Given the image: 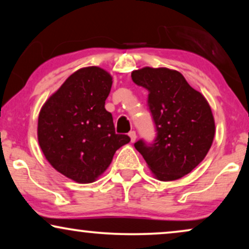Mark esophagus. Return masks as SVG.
Here are the masks:
<instances>
[{"label": "esophagus", "mask_w": 249, "mask_h": 249, "mask_svg": "<svg viewBox=\"0 0 249 249\" xmlns=\"http://www.w3.org/2000/svg\"><path fill=\"white\" fill-rule=\"evenodd\" d=\"M129 137H130V141H131V142H136V138H137V135H136V131H130L129 132Z\"/></svg>", "instance_id": "34e87169"}]
</instances>
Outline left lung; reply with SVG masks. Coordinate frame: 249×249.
<instances>
[{
	"label": "left lung",
	"instance_id": "8db88e82",
	"mask_svg": "<svg viewBox=\"0 0 249 249\" xmlns=\"http://www.w3.org/2000/svg\"><path fill=\"white\" fill-rule=\"evenodd\" d=\"M131 78L148 90V107L158 131L152 145L138 141L136 149L156 179L182 178L212 146L215 122L209 102L177 70L144 67L132 71Z\"/></svg>",
	"mask_w": 249,
	"mask_h": 249
}]
</instances>
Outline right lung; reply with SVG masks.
<instances>
[{"mask_svg":"<svg viewBox=\"0 0 249 249\" xmlns=\"http://www.w3.org/2000/svg\"><path fill=\"white\" fill-rule=\"evenodd\" d=\"M112 76L100 67L77 70L40 108L37 138L44 156L57 172L78 183H90L110 166L114 153L128 144L115 134L105 110Z\"/></svg>","mask_w":249,"mask_h":249,"instance_id":"obj_1","label":"right lung"}]
</instances>
